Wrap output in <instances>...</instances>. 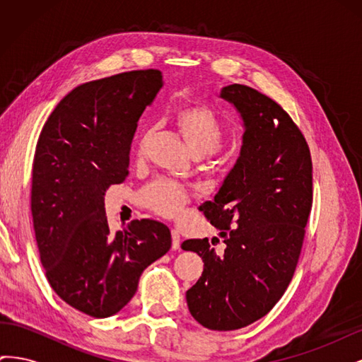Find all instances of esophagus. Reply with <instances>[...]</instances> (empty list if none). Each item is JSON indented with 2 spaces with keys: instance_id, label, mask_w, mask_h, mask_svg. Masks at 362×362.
<instances>
[{
  "instance_id": "34e87169",
  "label": "esophagus",
  "mask_w": 362,
  "mask_h": 362,
  "mask_svg": "<svg viewBox=\"0 0 362 362\" xmlns=\"http://www.w3.org/2000/svg\"><path fill=\"white\" fill-rule=\"evenodd\" d=\"M181 246V237L178 229H172V249L173 250H178Z\"/></svg>"
}]
</instances>
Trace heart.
Listing matches in <instances>:
<instances>
[{
    "mask_svg": "<svg viewBox=\"0 0 362 362\" xmlns=\"http://www.w3.org/2000/svg\"><path fill=\"white\" fill-rule=\"evenodd\" d=\"M173 125L194 157L216 156L226 133V128L218 116L210 107L201 104L182 107L173 116ZM144 152L145 140L140 144L139 157L144 156ZM228 157L229 154L222 156L218 160L223 161ZM189 199L190 193L182 184L166 178L151 181L137 194V201L141 206L164 217L177 216Z\"/></svg>",
    "mask_w": 362,
    "mask_h": 362,
    "instance_id": "1",
    "label": "heart"
}]
</instances>
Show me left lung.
Wrapping results in <instances>:
<instances>
[{
  "label": "left lung",
  "mask_w": 362,
  "mask_h": 362,
  "mask_svg": "<svg viewBox=\"0 0 362 362\" xmlns=\"http://www.w3.org/2000/svg\"><path fill=\"white\" fill-rule=\"evenodd\" d=\"M243 119L240 156L201 210L226 245L185 240L204 261L187 290L193 319L213 331H234L264 317L286 293L298 266L313 205V163L300 129L284 108L243 84L221 90Z\"/></svg>",
  "instance_id": "1"
}]
</instances>
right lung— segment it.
<instances>
[{
    "instance_id": "right-lung-1",
    "label": "right lung",
    "mask_w": 362,
    "mask_h": 362,
    "mask_svg": "<svg viewBox=\"0 0 362 362\" xmlns=\"http://www.w3.org/2000/svg\"><path fill=\"white\" fill-rule=\"evenodd\" d=\"M161 86V72L146 69L75 87L36 145L31 214L40 262L59 298L96 319L122 310L172 245L169 228L151 218L112 234L104 208L107 189L128 177L139 117Z\"/></svg>"
}]
</instances>
